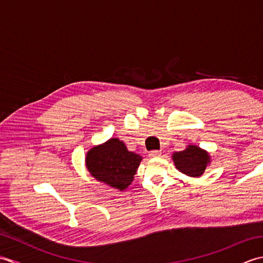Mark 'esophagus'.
<instances>
[{"label": "esophagus", "mask_w": 263, "mask_h": 263, "mask_svg": "<svg viewBox=\"0 0 263 263\" xmlns=\"http://www.w3.org/2000/svg\"><path fill=\"white\" fill-rule=\"evenodd\" d=\"M160 155H161V153L158 152V150H154V152L149 153L150 157H160Z\"/></svg>", "instance_id": "esophagus-1"}]
</instances>
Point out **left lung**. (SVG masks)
Segmentation results:
<instances>
[{
    "label": "left lung",
    "instance_id": "1",
    "mask_svg": "<svg viewBox=\"0 0 263 263\" xmlns=\"http://www.w3.org/2000/svg\"><path fill=\"white\" fill-rule=\"evenodd\" d=\"M172 159L176 168L190 177H200L211 163L209 153L195 144H189L182 152L174 153Z\"/></svg>",
    "mask_w": 263,
    "mask_h": 263
}]
</instances>
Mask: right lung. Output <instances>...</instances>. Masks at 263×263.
<instances>
[{
	"instance_id": "1",
	"label": "right lung",
	"mask_w": 263,
	"mask_h": 263,
	"mask_svg": "<svg viewBox=\"0 0 263 263\" xmlns=\"http://www.w3.org/2000/svg\"><path fill=\"white\" fill-rule=\"evenodd\" d=\"M141 160V156L128 152L120 139L110 138L88 150L86 167L95 180L123 191L133 182Z\"/></svg>"
}]
</instances>
